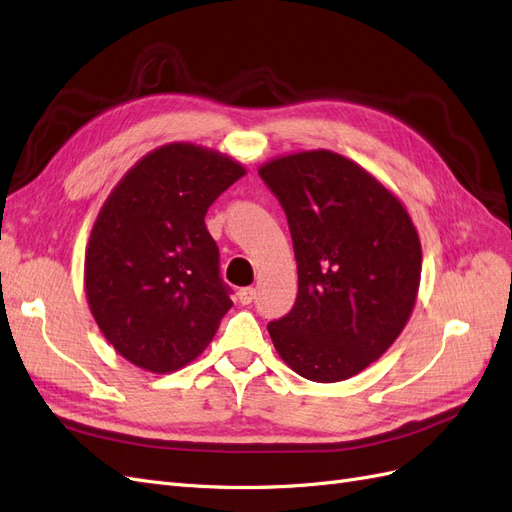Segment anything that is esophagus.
Returning <instances> with one entry per match:
<instances>
[{"label":"esophagus","mask_w":512,"mask_h":512,"mask_svg":"<svg viewBox=\"0 0 512 512\" xmlns=\"http://www.w3.org/2000/svg\"><path fill=\"white\" fill-rule=\"evenodd\" d=\"M255 298H257V289H253V287H244V289L238 291V300H240L242 306L253 304Z\"/></svg>","instance_id":"34e87169"}]
</instances>
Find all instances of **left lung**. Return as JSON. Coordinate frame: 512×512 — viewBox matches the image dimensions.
Segmentation results:
<instances>
[{"label": "left lung", "mask_w": 512, "mask_h": 512, "mask_svg": "<svg viewBox=\"0 0 512 512\" xmlns=\"http://www.w3.org/2000/svg\"><path fill=\"white\" fill-rule=\"evenodd\" d=\"M287 214L298 298L268 323L278 355L315 383L351 378L381 357L417 300L421 244L408 212L376 178L332 151L259 170Z\"/></svg>", "instance_id": "obj_1"}]
</instances>
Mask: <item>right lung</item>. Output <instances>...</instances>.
<instances>
[{
  "mask_svg": "<svg viewBox=\"0 0 512 512\" xmlns=\"http://www.w3.org/2000/svg\"><path fill=\"white\" fill-rule=\"evenodd\" d=\"M244 174L229 157L176 142L142 157L110 193L85 285L102 334L131 364L159 374L187 366L232 308L204 217Z\"/></svg>",
  "mask_w": 512,
  "mask_h": 512,
  "instance_id": "obj_1",
  "label": "right lung"
}]
</instances>
